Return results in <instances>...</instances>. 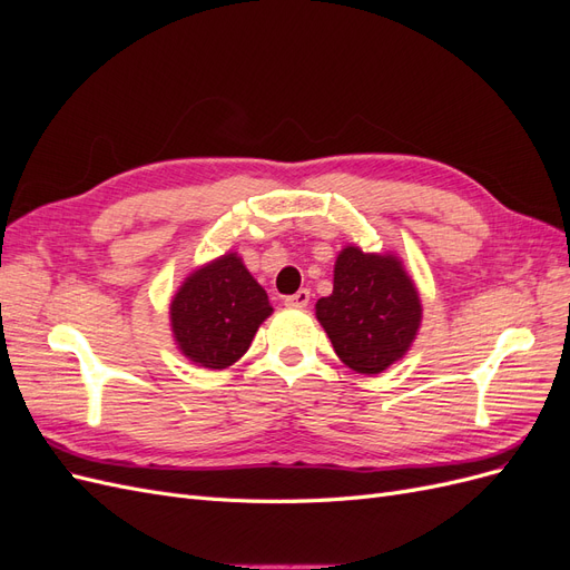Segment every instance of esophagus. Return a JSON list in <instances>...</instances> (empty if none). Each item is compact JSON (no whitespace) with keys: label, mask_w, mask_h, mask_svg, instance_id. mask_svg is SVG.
Listing matches in <instances>:
<instances>
[{"label":"esophagus","mask_w":570,"mask_h":570,"mask_svg":"<svg viewBox=\"0 0 570 570\" xmlns=\"http://www.w3.org/2000/svg\"><path fill=\"white\" fill-rule=\"evenodd\" d=\"M308 299H312V292L299 289V292H295V295L285 297V306H289V308H304L308 304Z\"/></svg>","instance_id":"34e87169"}]
</instances>
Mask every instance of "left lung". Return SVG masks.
<instances>
[{
  "label": "left lung",
  "instance_id": "1",
  "mask_svg": "<svg viewBox=\"0 0 570 570\" xmlns=\"http://www.w3.org/2000/svg\"><path fill=\"white\" fill-rule=\"evenodd\" d=\"M316 316L335 354L356 373H383L411 347L421 325V299L396 256L342 249L333 295Z\"/></svg>",
  "mask_w": 570,
  "mask_h": 570
}]
</instances>
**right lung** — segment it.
<instances>
[{"instance_id":"1","label":"right lung","mask_w":570,"mask_h":570,"mask_svg":"<svg viewBox=\"0 0 570 570\" xmlns=\"http://www.w3.org/2000/svg\"><path fill=\"white\" fill-rule=\"evenodd\" d=\"M266 289L226 254L195 271L170 302V325L178 347L204 368H226L243 356L271 316Z\"/></svg>"}]
</instances>
